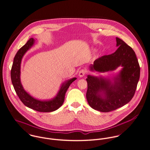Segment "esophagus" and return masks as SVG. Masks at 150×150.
<instances>
[{"instance_id":"34e87169","label":"esophagus","mask_w":150,"mask_h":150,"mask_svg":"<svg viewBox=\"0 0 150 150\" xmlns=\"http://www.w3.org/2000/svg\"><path fill=\"white\" fill-rule=\"evenodd\" d=\"M86 72H87L86 69H85V68H83V69H81L79 71V76L80 77H83L86 74Z\"/></svg>"}]
</instances>
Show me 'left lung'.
<instances>
[{"instance_id":"8db88e82","label":"left lung","mask_w":150,"mask_h":150,"mask_svg":"<svg viewBox=\"0 0 150 150\" xmlns=\"http://www.w3.org/2000/svg\"><path fill=\"white\" fill-rule=\"evenodd\" d=\"M116 39L118 49L111 54L96 59L90 67L91 70L101 72L123 67L114 78V83L90 75L86 78L88 102L92 108L103 112L112 111L128 103L134 95L140 78V68L135 52L123 40L118 38ZM101 92L104 93L103 98Z\"/></svg>"}]
</instances>
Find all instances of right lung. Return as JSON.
Returning a JSON list of instances; mask_svg holds the SVG:
<instances>
[{"label":"right lung","instance_id":"obj_1","mask_svg":"<svg viewBox=\"0 0 150 150\" xmlns=\"http://www.w3.org/2000/svg\"><path fill=\"white\" fill-rule=\"evenodd\" d=\"M33 39L30 38L27 43L21 47L16 53L11 69V82L17 96L25 106L38 112H52L57 110L62 105L67 90H68L70 85L75 81L76 78H74L63 83L57 96L52 100L42 101L32 97L23 89L20 82V64L22 58L25 52L33 45Z\"/></svg>","mask_w":150,"mask_h":150}]
</instances>
